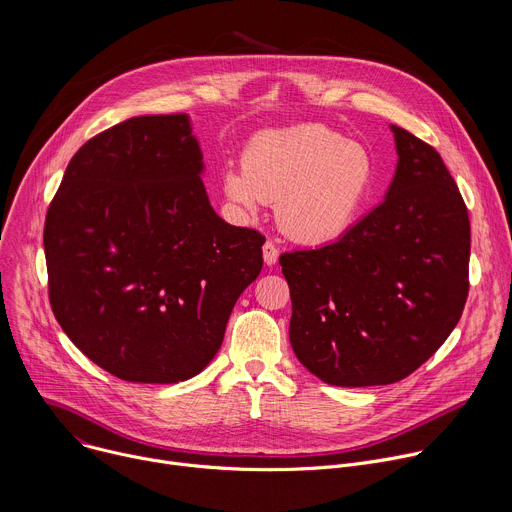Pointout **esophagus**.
Instances as JSON below:
<instances>
[{
	"label": "esophagus",
	"mask_w": 512,
	"mask_h": 512,
	"mask_svg": "<svg viewBox=\"0 0 512 512\" xmlns=\"http://www.w3.org/2000/svg\"><path fill=\"white\" fill-rule=\"evenodd\" d=\"M277 257H279V249L271 241H267L263 245V259H265V263L271 267V265L277 263Z\"/></svg>",
	"instance_id": "1"
}]
</instances>
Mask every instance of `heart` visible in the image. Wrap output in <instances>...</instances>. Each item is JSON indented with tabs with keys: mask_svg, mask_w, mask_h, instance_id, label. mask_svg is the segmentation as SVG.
Segmentation results:
<instances>
[{
	"mask_svg": "<svg viewBox=\"0 0 512 512\" xmlns=\"http://www.w3.org/2000/svg\"><path fill=\"white\" fill-rule=\"evenodd\" d=\"M371 180L364 148L312 123L257 135L245 164L223 172V190L247 214L277 204V225L287 239L328 245L354 225Z\"/></svg>",
	"mask_w": 512,
	"mask_h": 512,
	"instance_id": "1",
	"label": "heart"
}]
</instances>
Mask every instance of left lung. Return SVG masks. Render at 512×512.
<instances>
[{"label": "left lung", "instance_id": "obj_1", "mask_svg": "<svg viewBox=\"0 0 512 512\" xmlns=\"http://www.w3.org/2000/svg\"><path fill=\"white\" fill-rule=\"evenodd\" d=\"M391 129L399 162L385 200L338 241L279 257L291 348L336 387L409 377L452 334L468 298L464 198L429 143Z\"/></svg>", "mask_w": 512, "mask_h": 512}]
</instances>
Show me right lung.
<instances>
[{
	"instance_id": "right-lung-1",
	"label": "right lung",
	"mask_w": 512,
	"mask_h": 512,
	"mask_svg": "<svg viewBox=\"0 0 512 512\" xmlns=\"http://www.w3.org/2000/svg\"><path fill=\"white\" fill-rule=\"evenodd\" d=\"M184 113L117 123L72 156L44 225L52 312L129 383H178L214 358L265 237L218 216Z\"/></svg>"
}]
</instances>
